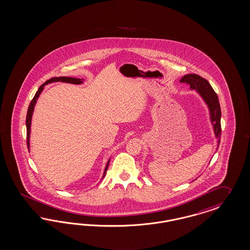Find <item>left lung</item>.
Masks as SVG:
<instances>
[{
	"mask_svg": "<svg viewBox=\"0 0 250 250\" xmlns=\"http://www.w3.org/2000/svg\"><path fill=\"white\" fill-rule=\"evenodd\" d=\"M181 83H187L190 85V88L196 89L202 99L205 101L210 113V121L213 125V130L215 133L216 138H218V146L220 145V138L222 133L221 127V107L219 104V99L215 91L210 86L205 78L196 75V74H188L181 78ZM218 149V148H217Z\"/></svg>",
	"mask_w": 250,
	"mask_h": 250,
	"instance_id": "1",
	"label": "left lung"
}]
</instances>
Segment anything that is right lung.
Wrapping results in <instances>:
<instances>
[{"label":"right lung","instance_id":"right-lung-1","mask_svg":"<svg viewBox=\"0 0 250 250\" xmlns=\"http://www.w3.org/2000/svg\"><path fill=\"white\" fill-rule=\"evenodd\" d=\"M65 82V83H71V84H82L83 82V79H80V78H66V77H60V78H52L49 80H47L45 83H43L42 86L39 87L38 91L36 92L34 98L32 99L31 103L28 106V109H27V113H26V145H27V148H29V138H30V125H31V118H32V114H33V111H34V106L36 103H37V100L38 98L40 97V95L42 93V91L43 90L44 86L49 84V83H52V82ZM109 163H110V160L108 161V163L106 164V167L104 169V178L107 172V169H108V166H109Z\"/></svg>","mask_w":250,"mask_h":250}]
</instances>
